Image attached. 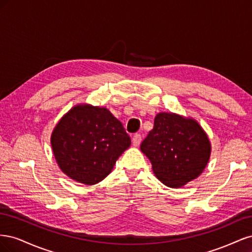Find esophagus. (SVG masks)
<instances>
[{
    "mask_svg": "<svg viewBox=\"0 0 252 252\" xmlns=\"http://www.w3.org/2000/svg\"><path fill=\"white\" fill-rule=\"evenodd\" d=\"M141 141H142V136H141V134H139V133H135V134H133V136H132V145H133V146L138 147L139 145L141 144Z\"/></svg>",
    "mask_w": 252,
    "mask_h": 252,
    "instance_id": "esophagus-1",
    "label": "esophagus"
}]
</instances>
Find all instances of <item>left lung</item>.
<instances>
[{"label": "left lung", "instance_id": "left-lung-1", "mask_svg": "<svg viewBox=\"0 0 252 252\" xmlns=\"http://www.w3.org/2000/svg\"><path fill=\"white\" fill-rule=\"evenodd\" d=\"M141 150L152 165L156 177L164 185L179 188L196 179L207 165L211 145L201 125L193 119L172 112L155 118Z\"/></svg>", "mask_w": 252, "mask_h": 252}]
</instances>
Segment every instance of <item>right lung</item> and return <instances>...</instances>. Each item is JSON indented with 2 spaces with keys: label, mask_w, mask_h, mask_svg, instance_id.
<instances>
[{
  "label": "right lung",
  "mask_w": 252,
  "mask_h": 252,
  "mask_svg": "<svg viewBox=\"0 0 252 252\" xmlns=\"http://www.w3.org/2000/svg\"><path fill=\"white\" fill-rule=\"evenodd\" d=\"M56 161L66 175L94 185L111 172L131 141L121 122L105 107L75 105L51 133Z\"/></svg>",
  "instance_id": "1"
}]
</instances>
